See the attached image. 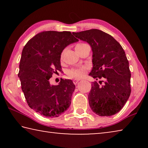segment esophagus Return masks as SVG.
Masks as SVG:
<instances>
[{
  "label": "esophagus",
  "instance_id": "1",
  "mask_svg": "<svg viewBox=\"0 0 148 148\" xmlns=\"http://www.w3.org/2000/svg\"><path fill=\"white\" fill-rule=\"evenodd\" d=\"M79 79H74V80H73V82H74V84H75V85H76L77 83H78V82L79 81Z\"/></svg>",
  "mask_w": 148,
  "mask_h": 148
}]
</instances>
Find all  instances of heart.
I'll list each match as a JSON object with an SVG mask.
<instances>
[{
    "mask_svg": "<svg viewBox=\"0 0 148 148\" xmlns=\"http://www.w3.org/2000/svg\"><path fill=\"white\" fill-rule=\"evenodd\" d=\"M83 44H85L84 43H80L76 45V47H77L79 46H82ZM64 53V50L62 51V53L61 54V57H60V59L61 60L63 58V55ZM87 70L86 67H81V68H74L72 69L71 70H69L67 72V74L69 77H76V78H80L82 76H84V75L85 74V72H86V71Z\"/></svg>",
    "mask_w": 148,
    "mask_h": 148,
    "instance_id": "1",
    "label": "heart"
}]
</instances>
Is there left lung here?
Wrapping results in <instances>:
<instances>
[{"label":"left lung","instance_id":"obj_1","mask_svg":"<svg viewBox=\"0 0 148 148\" xmlns=\"http://www.w3.org/2000/svg\"><path fill=\"white\" fill-rule=\"evenodd\" d=\"M72 34L91 46L93 67L89 76L100 79L99 84L91 83L88 96L90 108L100 116H113L124 106L131 92V74L124 49L111 35L101 30Z\"/></svg>","mask_w":148,"mask_h":148}]
</instances>
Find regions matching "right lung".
I'll return each mask as SVG.
<instances>
[{
	"instance_id": "add662e5",
	"label": "right lung",
	"mask_w": 148,
	"mask_h": 148,
	"mask_svg": "<svg viewBox=\"0 0 148 148\" xmlns=\"http://www.w3.org/2000/svg\"><path fill=\"white\" fill-rule=\"evenodd\" d=\"M78 41L70 31H43L27 42L22 51L18 77L29 106L42 116L56 117L68 110L75 85L61 79L51 86L49 79L61 71L60 57L68 45Z\"/></svg>"
}]
</instances>
